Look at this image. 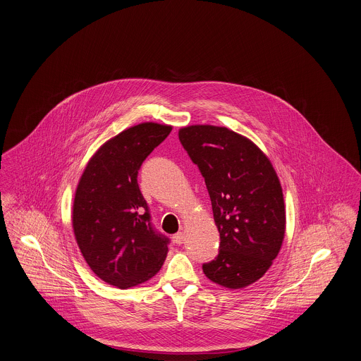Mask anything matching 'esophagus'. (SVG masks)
Masks as SVG:
<instances>
[{"label": "esophagus", "instance_id": "34e87169", "mask_svg": "<svg viewBox=\"0 0 361 361\" xmlns=\"http://www.w3.org/2000/svg\"><path fill=\"white\" fill-rule=\"evenodd\" d=\"M173 240H174L177 245H181V243L184 242V234H183V233H177V234L173 237Z\"/></svg>", "mask_w": 361, "mask_h": 361}]
</instances>
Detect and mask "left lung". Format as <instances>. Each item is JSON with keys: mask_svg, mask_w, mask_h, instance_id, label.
Here are the masks:
<instances>
[{"mask_svg": "<svg viewBox=\"0 0 361 361\" xmlns=\"http://www.w3.org/2000/svg\"><path fill=\"white\" fill-rule=\"evenodd\" d=\"M178 138L204 178L220 233L219 255L203 273L226 288L247 286L270 269L283 240L277 173L252 141L226 127L190 126Z\"/></svg>", "mask_w": 361, "mask_h": 361, "instance_id": "obj_1", "label": "left lung"}]
</instances>
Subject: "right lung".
I'll return each instance as SVG.
<instances>
[{"label": "right lung", "mask_w": 361, "mask_h": 361, "mask_svg": "<svg viewBox=\"0 0 361 361\" xmlns=\"http://www.w3.org/2000/svg\"><path fill=\"white\" fill-rule=\"evenodd\" d=\"M170 126L142 123L105 142L88 161L76 190L73 230L90 269L121 289L152 279L170 240L152 224L138 187V170L170 134Z\"/></svg>", "instance_id": "right-lung-1"}]
</instances>
